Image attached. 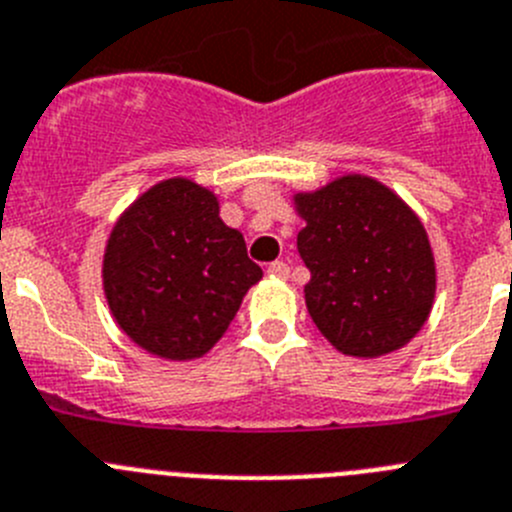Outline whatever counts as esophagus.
Instances as JSON below:
<instances>
[{
    "mask_svg": "<svg viewBox=\"0 0 512 512\" xmlns=\"http://www.w3.org/2000/svg\"><path fill=\"white\" fill-rule=\"evenodd\" d=\"M267 275H270V278L285 280V278H288V275H290V267H288V262H283V260L273 262V265L267 267Z\"/></svg>",
    "mask_w": 512,
    "mask_h": 512,
    "instance_id": "1",
    "label": "esophagus"
}]
</instances>
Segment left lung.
<instances>
[{
    "mask_svg": "<svg viewBox=\"0 0 512 512\" xmlns=\"http://www.w3.org/2000/svg\"><path fill=\"white\" fill-rule=\"evenodd\" d=\"M293 209L306 224V308L331 347L372 359L411 342L436 298L434 250L416 211L362 173L296 191Z\"/></svg>",
    "mask_w": 512,
    "mask_h": 512,
    "instance_id": "1",
    "label": "left lung"
}]
</instances>
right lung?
<instances>
[{
    "label": "right lung",
    "mask_w": 512,
    "mask_h": 512,
    "mask_svg": "<svg viewBox=\"0 0 512 512\" xmlns=\"http://www.w3.org/2000/svg\"><path fill=\"white\" fill-rule=\"evenodd\" d=\"M262 270L219 216V196L165 178L119 214L101 260V288L119 329L147 354L188 362L211 352Z\"/></svg>",
    "instance_id": "obj_1"
}]
</instances>
